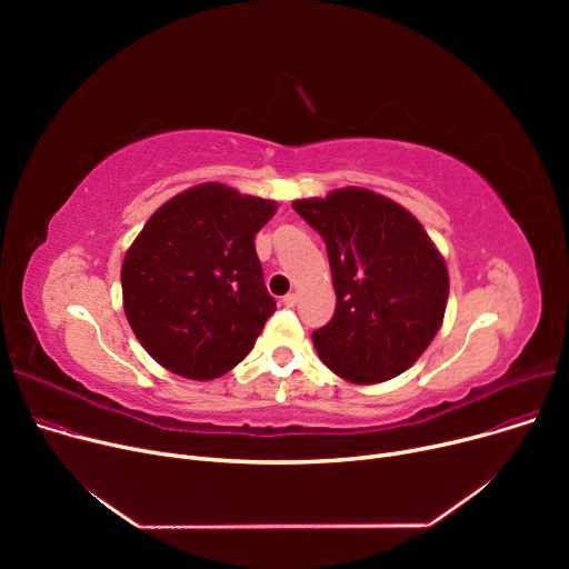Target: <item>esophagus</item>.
Listing matches in <instances>:
<instances>
[{
  "instance_id": "obj_1",
  "label": "esophagus",
  "mask_w": 569,
  "mask_h": 569,
  "mask_svg": "<svg viewBox=\"0 0 569 569\" xmlns=\"http://www.w3.org/2000/svg\"><path fill=\"white\" fill-rule=\"evenodd\" d=\"M281 302H283V307H288V309H292V307H295V305H297V295H295V292H288V295H286V297H283V300H281Z\"/></svg>"
}]
</instances>
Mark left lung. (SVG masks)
<instances>
[{
    "mask_svg": "<svg viewBox=\"0 0 569 569\" xmlns=\"http://www.w3.org/2000/svg\"><path fill=\"white\" fill-rule=\"evenodd\" d=\"M292 209L325 239L337 309L311 335L318 357L357 385L410 369L436 332L450 277L422 223L395 200L367 189L295 200Z\"/></svg>",
    "mask_w": 569,
    "mask_h": 569,
    "instance_id": "8db88e82",
    "label": "left lung"
}]
</instances>
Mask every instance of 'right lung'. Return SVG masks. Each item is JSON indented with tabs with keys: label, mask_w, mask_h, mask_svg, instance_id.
I'll list each match as a JSON object with an SVG mask.
<instances>
[{
	"label": "right lung",
	"mask_w": 569,
	"mask_h": 569,
	"mask_svg": "<svg viewBox=\"0 0 569 569\" xmlns=\"http://www.w3.org/2000/svg\"><path fill=\"white\" fill-rule=\"evenodd\" d=\"M274 200L200 184L161 204L124 256V313L168 371L212 380L251 352L277 311L256 253Z\"/></svg>",
	"instance_id": "obj_1"
}]
</instances>
